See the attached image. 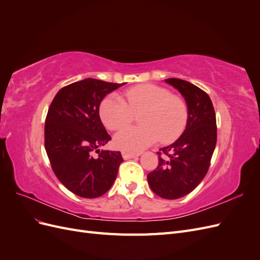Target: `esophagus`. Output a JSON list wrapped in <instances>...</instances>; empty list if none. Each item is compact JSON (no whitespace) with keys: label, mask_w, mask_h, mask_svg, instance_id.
<instances>
[{"label":"esophagus","mask_w":260,"mask_h":260,"mask_svg":"<svg viewBox=\"0 0 260 260\" xmlns=\"http://www.w3.org/2000/svg\"><path fill=\"white\" fill-rule=\"evenodd\" d=\"M121 155H122L123 159H130V158H135V157H138L140 154L131 153V152H122Z\"/></svg>","instance_id":"1"}]
</instances>
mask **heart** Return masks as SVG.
<instances>
[{
	"mask_svg": "<svg viewBox=\"0 0 260 260\" xmlns=\"http://www.w3.org/2000/svg\"><path fill=\"white\" fill-rule=\"evenodd\" d=\"M124 100L119 94H111L100 106V117L109 130L120 129L132 120L133 112L139 115L141 126L118 131L114 145L123 152H140L154 144L177 138L184 128L187 111L184 102L170 91L155 84H143L128 90Z\"/></svg>",
	"mask_w": 260,
	"mask_h": 260,
	"instance_id": "heart-1",
	"label": "heart"
}]
</instances>
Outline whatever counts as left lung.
<instances>
[{
	"label": "left lung",
	"instance_id": "obj_1",
	"mask_svg": "<svg viewBox=\"0 0 260 260\" xmlns=\"http://www.w3.org/2000/svg\"><path fill=\"white\" fill-rule=\"evenodd\" d=\"M165 82L183 96L187 107L185 129L174 143L159 148L158 166L147 175L152 191L166 200L191 193L205 178L217 142L216 114L208 94L177 78Z\"/></svg>",
	"mask_w": 260,
	"mask_h": 260
}]
</instances>
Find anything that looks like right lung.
Instances as JSON below:
<instances>
[{
  "label": "right lung",
  "mask_w": 260,
  "mask_h": 260,
  "mask_svg": "<svg viewBox=\"0 0 260 260\" xmlns=\"http://www.w3.org/2000/svg\"><path fill=\"white\" fill-rule=\"evenodd\" d=\"M124 83L93 78L60 89L50 105L44 125V145L57 179L70 192L96 199L114 184L120 152L102 149L112 138L100 118V105ZM94 152L99 156L94 157Z\"/></svg>",
  "instance_id": "1"
}]
</instances>
